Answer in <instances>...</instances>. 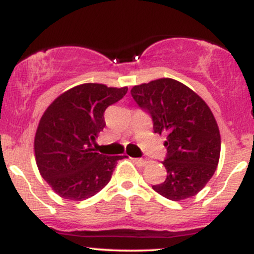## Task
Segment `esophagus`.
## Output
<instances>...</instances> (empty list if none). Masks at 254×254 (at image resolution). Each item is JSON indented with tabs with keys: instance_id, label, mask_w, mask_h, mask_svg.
<instances>
[{
	"instance_id": "obj_1",
	"label": "esophagus",
	"mask_w": 254,
	"mask_h": 254,
	"mask_svg": "<svg viewBox=\"0 0 254 254\" xmlns=\"http://www.w3.org/2000/svg\"><path fill=\"white\" fill-rule=\"evenodd\" d=\"M132 160H133V162H135L137 166H141V167H144V166L148 165L147 160L141 159V157H137V159H132Z\"/></svg>"
}]
</instances>
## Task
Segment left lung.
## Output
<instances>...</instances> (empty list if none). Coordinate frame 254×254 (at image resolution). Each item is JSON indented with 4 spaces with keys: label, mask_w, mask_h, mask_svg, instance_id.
Instances as JSON below:
<instances>
[{
    "label": "left lung",
    "mask_w": 254,
    "mask_h": 254,
    "mask_svg": "<svg viewBox=\"0 0 254 254\" xmlns=\"http://www.w3.org/2000/svg\"><path fill=\"white\" fill-rule=\"evenodd\" d=\"M131 95L153 119L154 132L166 135L165 182L154 185L171 200L196 196L214 176L220 160L216 119L199 95L173 78L133 86Z\"/></svg>",
    "instance_id": "left-lung-1"
}]
</instances>
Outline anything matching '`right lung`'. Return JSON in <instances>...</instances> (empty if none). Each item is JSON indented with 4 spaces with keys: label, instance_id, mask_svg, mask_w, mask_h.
<instances>
[{
    "label": "right lung",
    "instance_id": "right-lung-1",
    "mask_svg": "<svg viewBox=\"0 0 254 254\" xmlns=\"http://www.w3.org/2000/svg\"><path fill=\"white\" fill-rule=\"evenodd\" d=\"M127 87L101 83L72 87L45 110L34 137L38 170L58 196L83 200L109 184L118 160L97 153L92 143L105 127L104 112Z\"/></svg>",
    "mask_w": 254,
    "mask_h": 254
}]
</instances>
